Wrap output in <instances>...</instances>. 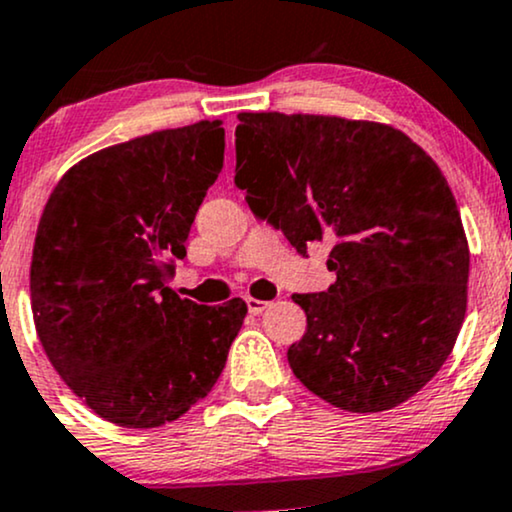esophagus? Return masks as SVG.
<instances>
[{
    "mask_svg": "<svg viewBox=\"0 0 512 512\" xmlns=\"http://www.w3.org/2000/svg\"><path fill=\"white\" fill-rule=\"evenodd\" d=\"M245 303H248V310H250L252 315H260L262 310L269 305L267 301H257V298H248V301H245Z\"/></svg>",
    "mask_w": 512,
    "mask_h": 512,
    "instance_id": "obj_1",
    "label": "esophagus"
}]
</instances>
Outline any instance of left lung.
Segmentation results:
<instances>
[{"label":"left lung","mask_w":512,"mask_h":512,"mask_svg":"<svg viewBox=\"0 0 512 512\" xmlns=\"http://www.w3.org/2000/svg\"><path fill=\"white\" fill-rule=\"evenodd\" d=\"M236 185L301 255L330 240L322 293H296L301 383L370 414L407 402L450 356L467 313L469 248L448 180L404 132L334 115L240 113Z\"/></svg>","instance_id":"8db88e82"}]
</instances>
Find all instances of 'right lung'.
Segmentation results:
<instances>
[{"label":"right lung","mask_w":512,"mask_h":512,"mask_svg":"<svg viewBox=\"0 0 512 512\" xmlns=\"http://www.w3.org/2000/svg\"><path fill=\"white\" fill-rule=\"evenodd\" d=\"M221 120L86 156L40 216L31 308L64 383L110 424L156 428L204 399L248 305H199L168 286L223 168Z\"/></svg>","instance_id":"right-lung-1"}]
</instances>
